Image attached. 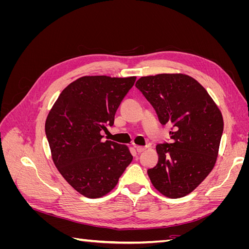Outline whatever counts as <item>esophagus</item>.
Masks as SVG:
<instances>
[{"instance_id": "obj_1", "label": "esophagus", "mask_w": 249, "mask_h": 249, "mask_svg": "<svg viewBox=\"0 0 249 249\" xmlns=\"http://www.w3.org/2000/svg\"><path fill=\"white\" fill-rule=\"evenodd\" d=\"M135 148H136V150H137V153H138V154L143 153V152H144V150L146 149V147H144V146H135Z\"/></svg>"}]
</instances>
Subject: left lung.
I'll list each match as a JSON object with an SVG mask.
<instances>
[{"instance_id":"obj_1","label":"left lung","mask_w":249,"mask_h":249,"mask_svg":"<svg viewBox=\"0 0 249 249\" xmlns=\"http://www.w3.org/2000/svg\"><path fill=\"white\" fill-rule=\"evenodd\" d=\"M135 86L152 104L160 123L172 126L170 142L156 146L159 160L147 170L150 182L164 196H186L216 163L223 132L221 112L207 90L187 74L141 77Z\"/></svg>"}]
</instances>
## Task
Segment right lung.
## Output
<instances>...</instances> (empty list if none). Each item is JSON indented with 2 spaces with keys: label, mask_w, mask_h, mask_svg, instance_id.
I'll return each mask as SVG.
<instances>
[{
  "label": "right lung",
  "mask_w": 249,
  "mask_h": 249,
  "mask_svg": "<svg viewBox=\"0 0 249 249\" xmlns=\"http://www.w3.org/2000/svg\"><path fill=\"white\" fill-rule=\"evenodd\" d=\"M136 77L86 76L60 93L46 120L55 166L74 190L88 198L109 193L133 160L129 148L102 131L113 125L120 103Z\"/></svg>",
  "instance_id": "add662e5"
}]
</instances>
